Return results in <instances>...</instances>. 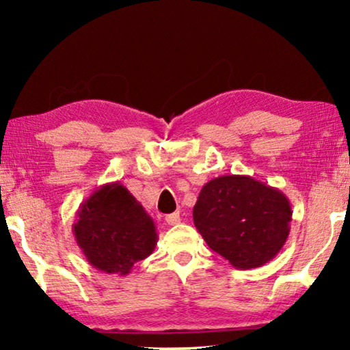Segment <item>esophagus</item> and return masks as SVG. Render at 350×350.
<instances>
[{
  "instance_id": "esophagus-1",
  "label": "esophagus",
  "mask_w": 350,
  "mask_h": 350,
  "mask_svg": "<svg viewBox=\"0 0 350 350\" xmlns=\"http://www.w3.org/2000/svg\"><path fill=\"white\" fill-rule=\"evenodd\" d=\"M165 221H167L168 225H177L180 222V215L179 213H171V215L165 216Z\"/></svg>"
}]
</instances>
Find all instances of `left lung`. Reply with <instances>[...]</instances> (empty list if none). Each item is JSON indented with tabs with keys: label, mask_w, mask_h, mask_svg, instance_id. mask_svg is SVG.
Masks as SVG:
<instances>
[{
	"label": "left lung",
	"mask_w": 350,
	"mask_h": 350,
	"mask_svg": "<svg viewBox=\"0 0 350 350\" xmlns=\"http://www.w3.org/2000/svg\"><path fill=\"white\" fill-rule=\"evenodd\" d=\"M193 221L213 252L236 269H256L286 244L292 206L278 188L250 176H221L206 182Z\"/></svg>",
	"instance_id": "1"
}]
</instances>
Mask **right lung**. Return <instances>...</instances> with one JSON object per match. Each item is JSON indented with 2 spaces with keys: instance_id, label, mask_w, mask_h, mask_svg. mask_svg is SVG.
Instances as JSON below:
<instances>
[{
  "instance_id": "add662e5",
  "label": "right lung",
  "mask_w": 350,
  "mask_h": 350,
  "mask_svg": "<svg viewBox=\"0 0 350 350\" xmlns=\"http://www.w3.org/2000/svg\"><path fill=\"white\" fill-rule=\"evenodd\" d=\"M72 232L94 269L122 276L150 256L159 239L151 216L120 182L102 185L79 206Z\"/></svg>"
}]
</instances>
